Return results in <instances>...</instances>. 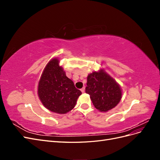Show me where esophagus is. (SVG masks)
Here are the masks:
<instances>
[{"mask_svg": "<svg viewBox=\"0 0 160 160\" xmlns=\"http://www.w3.org/2000/svg\"><path fill=\"white\" fill-rule=\"evenodd\" d=\"M81 91L82 93H85V87H84V88H82V89H81Z\"/></svg>", "mask_w": 160, "mask_h": 160, "instance_id": "obj_1", "label": "esophagus"}]
</instances>
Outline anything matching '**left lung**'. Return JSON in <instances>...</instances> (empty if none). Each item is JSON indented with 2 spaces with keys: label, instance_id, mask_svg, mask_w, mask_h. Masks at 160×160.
<instances>
[{
  "label": "left lung",
  "instance_id": "left-lung-1",
  "mask_svg": "<svg viewBox=\"0 0 160 160\" xmlns=\"http://www.w3.org/2000/svg\"><path fill=\"white\" fill-rule=\"evenodd\" d=\"M87 85L86 93L90 95L95 108L101 112L112 109L122 99L120 85L103 69L89 74Z\"/></svg>",
  "mask_w": 160,
  "mask_h": 160
}]
</instances>
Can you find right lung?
Wrapping results in <instances>:
<instances>
[{"instance_id":"obj_1","label":"right lung","mask_w":160,"mask_h":160,"mask_svg":"<svg viewBox=\"0 0 160 160\" xmlns=\"http://www.w3.org/2000/svg\"><path fill=\"white\" fill-rule=\"evenodd\" d=\"M37 93L42 104L49 111L65 114L75 108L81 91L66 76L57 58L51 59L40 77Z\"/></svg>"}]
</instances>
